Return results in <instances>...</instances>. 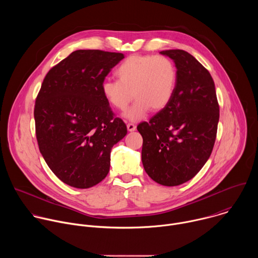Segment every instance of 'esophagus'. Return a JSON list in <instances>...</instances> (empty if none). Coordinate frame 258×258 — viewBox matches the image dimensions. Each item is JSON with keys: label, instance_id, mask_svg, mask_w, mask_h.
I'll use <instances>...</instances> for the list:
<instances>
[{"label": "esophagus", "instance_id": "34e87169", "mask_svg": "<svg viewBox=\"0 0 258 258\" xmlns=\"http://www.w3.org/2000/svg\"><path fill=\"white\" fill-rule=\"evenodd\" d=\"M126 127H127V131H128V132H134V131H136V128H137V126H136L134 123H127V124H126Z\"/></svg>", "mask_w": 258, "mask_h": 258}]
</instances>
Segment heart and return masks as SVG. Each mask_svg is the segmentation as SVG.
<instances>
[{
  "instance_id": "obj_1",
  "label": "heart",
  "mask_w": 258,
  "mask_h": 258,
  "mask_svg": "<svg viewBox=\"0 0 258 258\" xmlns=\"http://www.w3.org/2000/svg\"><path fill=\"white\" fill-rule=\"evenodd\" d=\"M118 81L105 80L101 92L112 108L123 111L134 98L136 102L123 113L130 121L143 119L149 110L160 111L172 99L176 68L164 56L133 55L116 69Z\"/></svg>"
}]
</instances>
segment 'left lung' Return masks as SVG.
<instances>
[{"label":"left lung","instance_id":"8db88e82","mask_svg":"<svg viewBox=\"0 0 258 258\" xmlns=\"http://www.w3.org/2000/svg\"><path fill=\"white\" fill-rule=\"evenodd\" d=\"M176 67L169 104L138 131L143 137L145 171L162 186L193 178L208 160L216 138L219 106L208 70L183 50L161 51Z\"/></svg>","mask_w":258,"mask_h":258}]
</instances>
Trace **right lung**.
Here are the masks:
<instances>
[{
	"label": "right lung",
	"mask_w": 258,
	"mask_h": 258,
	"mask_svg": "<svg viewBox=\"0 0 258 258\" xmlns=\"http://www.w3.org/2000/svg\"><path fill=\"white\" fill-rule=\"evenodd\" d=\"M121 53L78 50L50 69L34 106L40 151L68 186L91 188L109 172L112 147L126 133L113 116L101 86Z\"/></svg>",
	"instance_id": "1"
}]
</instances>
